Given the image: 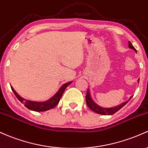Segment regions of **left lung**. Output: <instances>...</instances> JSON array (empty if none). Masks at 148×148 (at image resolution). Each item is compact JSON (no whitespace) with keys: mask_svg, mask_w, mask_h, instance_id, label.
I'll return each instance as SVG.
<instances>
[{"mask_svg":"<svg viewBox=\"0 0 148 148\" xmlns=\"http://www.w3.org/2000/svg\"><path fill=\"white\" fill-rule=\"evenodd\" d=\"M129 46L130 48H131V49H134V50H136L135 48L133 46V45L131 44V43L130 41L129 42ZM138 82H139V79H138ZM131 98H132V96L130 98V99H131ZM86 104H87L88 107V108H90L92 111H93L94 112L100 114L111 115V114H113L116 113L117 111H119L120 109H121V108H123V107H124V105H126L128 102H129V100L126 102H125V103H124L121 104L120 105H118V106L114 107V108H101V107L98 106V105H96V104L92 101V100L91 99V97H90V93H89L88 90L86 95Z\"/></svg>","mask_w":148,"mask_h":148,"instance_id":"8db88e82","label":"left lung"}]
</instances>
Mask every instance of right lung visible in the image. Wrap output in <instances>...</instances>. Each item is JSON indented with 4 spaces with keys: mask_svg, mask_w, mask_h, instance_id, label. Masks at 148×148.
<instances>
[{
    "mask_svg": "<svg viewBox=\"0 0 148 148\" xmlns=\"http://www.w3.org/2000/svg\"><path fill=\"white\" fill-rule=\"evenodd\" d=\"M71 83V82H69L66 83V84H64V85L59 89V90H58V92H57L54 96L52 97L50 100H47V101L45 102H33L30 101V100H24V98H22V97L19 96L18 94L14 91L13 88L11 87V88H12V91H13L15 96L17 97V99H18L21 103L24 104V105L26 108L36 112H45L48 110H50V109H53L58 105V103L60 102V98H62V95L64 90H65L66 88Z\"/></svg>",
    "mask_w": 148,
    "mask_h": 148,
    "instance_id": "right-lung-1",
    "label": "right lung"
}]
</instances>
